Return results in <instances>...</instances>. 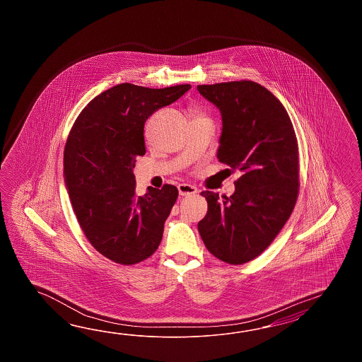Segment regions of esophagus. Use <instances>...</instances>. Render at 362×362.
<instances>
[{
  "instance_id": "esophagus-1",
  "label": "esophagus",
  "mask_w": 362,
  "mask_h": 362,
  "mask_svg": "<svg viewBox=\"0 0 362 362\" xmlns=\"http://www.w3.org/2000/svg\"><path fill=\"white\" fill-rule=\"evenodd\" d=\"M177 189L178 194H180L181 197H190V195H194V194L198 192L197 187L192 186V185L180 184L177 186Z\"/></svg>"
}]
</instances>
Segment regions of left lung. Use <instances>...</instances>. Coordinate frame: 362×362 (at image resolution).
Segmentation results:
<instances>
[{
	"label": "left lung",
	"mask_w": 362,
	"mask_h": 362,
	"mask_svg": "<svg viewBox=\"0 0 362 362\" xmlns=\"http://www.w3.org/2000/svg\"><path fill=\"white\" fill-rule=\"evenodd\" d=\"M221 112L217 159L238 170L229 198L202 192L208 203L198 230L217 259L239 265L254 260L277 237L299 194V150L286 108L254 81L198 85Z\"/></svg>",
	"instance_id": "left-lung-1"
}]
</instances>
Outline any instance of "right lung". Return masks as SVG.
I'll return each instance as SVG.
<instances>
[{"instance_id": "add662e5", "label": "right lung", "mask_w": 362, "mask_h": 362, "mask_svg": "<svg viewBox=\"0 0 362 362\" xmlns=\"http://www.w3.org/2000/svg\"><path fill=\"white\" fill-rule=\"evenodd\" d=\"M190 88L115 85L85 106L69 132L63 176L71 204L85 237L112 262H144L160 245L177 187L150 186L139 197L133 168L136 158L146 153L144 127L148 116Z\"/></svg>"}]
</instances>
